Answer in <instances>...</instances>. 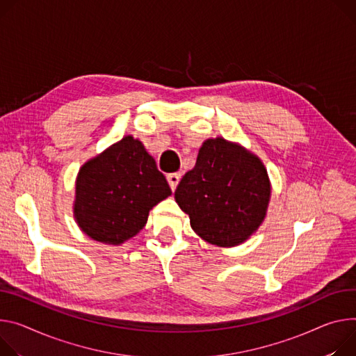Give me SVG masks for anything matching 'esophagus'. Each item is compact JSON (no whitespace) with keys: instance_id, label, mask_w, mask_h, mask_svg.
I'll return each mask as SVG.
<instances>
[{"instance_id":"1","label":"esophagus","mask_w":356,"mask_h":356,"mask_svg":"<svg viewBox=\"0 0 356 356\" xmlns=\"http://www.w3.org/2000/svg\"><path fill=\"white\" fill-rule=\"evenodd\" d=\"M168 181H169L170 188L175 191L177 184H179V181H180V173H170V175H168Z\"/></svg>"}]
</instances>
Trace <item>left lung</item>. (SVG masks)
<instances>
[{
  "label": "left lung",
  "mask_w": 356,
  "mask_h": 356,
  "mask_svg": "<svg viewBox=\"0 0 356 356\" xmlns=\"http://www.w3.org/2000/svg\"><path fill=\"white\" fill-rule=\"evenodd\" d=\"M175 199L202 240L217 247L247 241L267 217L271 181L261 159L240 143L207 139Z\"/></svg>",
  "instance_id": "obj_1"
}]
</instances>
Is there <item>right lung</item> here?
Wrapping results in <instances>:
<instances>
[{
  "mask_svg": "<svg viewBox=\"0 0 356 356\" xmlns=\"http://www.w3.org/2000/svg\"><path fill=\"white\" fill-rule=\"evenodd\" d=\"M170 195L145 145L126 135L81 166L74 217L89 238L120 245L145 227L149 211Z\"/></svg>",
  "mask_w": 356,
  "mask_h": 356,
  "instance_id": "right-lung-1",
  "label": "right lung"
}]
</instances>
